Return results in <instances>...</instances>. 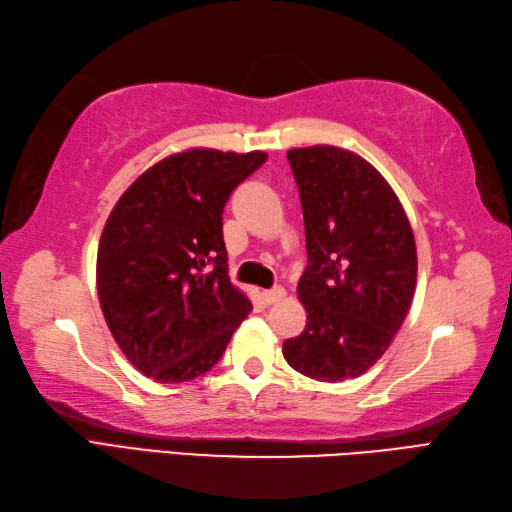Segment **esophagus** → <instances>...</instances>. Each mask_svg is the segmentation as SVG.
Segmentation results:
<instances>
[{
    "label": "esophagus",
    "mask_w": 512,
    "mask_h": 512,
    "mask_svg": "<svg viewBox=\"0 0 512 512\" xmlns=\"http://www.w3.org/2000/svg\"><path fill=\"white\" fill-rule=\"evenodd\" d=\"M285 296H287V291H285V287H280V285L263 291V298H265L267 305H274V302H280Z\"/></svg>",
    "instance_id": "34e87169"
}]
</instances>
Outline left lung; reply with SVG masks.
Here are the masks:
<instances>
[{"label": "left lung", "mask_w": 512, "mask_h": 512, "mask_svg": "<svg viewBox=\"0 0 512 512\" xmlns=\"http://www.w3.org/2000/svg\"><path fill=\"white\" fill-rule=\"evenodd\" d=\"M287 159L309 263L298 283L307 325L285 340L283 356L320 382L358 378L409 314L417 283L413 229L391 185L362 156L311 145L289 150Z\"/></svg>", "instance_id": "obj_1"}]
</instances>
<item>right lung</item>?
<instances>
[{
	"label": "right lung",
	"mask_w": 512,
	"mask_h": 512,
	"mask_svg": "<svg viewBox=\"0 0 512 512\" xmlns=\"http://www.w3.org/2000/svg\"><path fill=\"white\" fill-rule=\"evenodd\" d=\"M265 161V152L172 154L110 212L97 252L101 311L148 378L176 384L210 371L252 309L227 276L223 207Z\"/></svg>",
	"instance_id": "obj_1"
}]
</instances>
